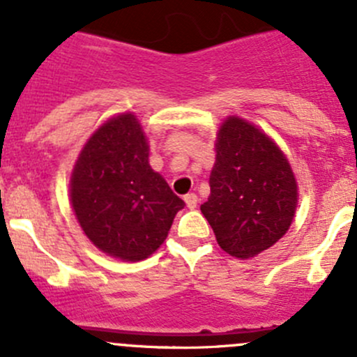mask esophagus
<instances>
[{
    "label": "esophagus",
    "mask_w": 357,
    "mask_h": 357,
    "mask_svg": "<svg viewBox=\"0 0 357 357\" xmlns=\"http://www.w3.org/2000/svg\"><path fill=\"white\" fill-rule=\"evenodd\" d=\"M185 202H186V207L195 208L197 204H199V197H197L195 193H188V195H185Z\"/></svg>",
    "instance_id": "1"
}]
</instances>
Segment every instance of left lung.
<instances>
[{"mask_svg":"<svg viewBox=\"0 0 357 357\" xmlns=\"http://www.w3.org/2000/svg\"><path fill=\"white\" fill-rule=\"evenodd\" d=\"M215 152L211 197L200 211L222 250L254 257L290 228L297 207L294 172L282 150L240 117L221 126Z\"/></svg>","mask_w":357,"mask_h":357,"instance_id":"1","label":"left lung"}]
</instances>
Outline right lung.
<instances>
[{
	"label": "right lung",
	"instance_id": "1",
	"mask_svg": "<svg viewBox=\"0 0 357 357\" xmlns=\"http://www.w3.org/2000/svg\"><path fill=\"white\" fill-rule=\"evenodd\" d=\"M75 218L100 250L142 261L164 243L185 202L149 164L138 119L122 114L89 138L70 183Z\"/></svg>",
	"mask_w": 357,
	"mask_h": 357
}]
</instances>
